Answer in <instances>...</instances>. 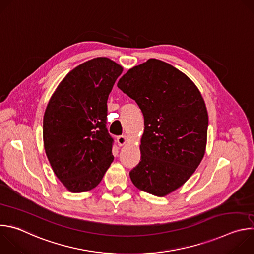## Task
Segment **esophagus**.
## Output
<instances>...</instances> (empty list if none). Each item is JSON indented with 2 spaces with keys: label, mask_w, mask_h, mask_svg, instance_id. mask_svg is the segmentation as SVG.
I'll use <instances>...</instances> for the list:
<instances>
[{
  "label": "esophagus",
  "mask_w": 254,
  "mask_h": 254,
  "mask_svg": "<svg viewBox=\"0 0 254 254\" xmlns=\"http://www.w3.org/2000/svg\"><path fill=\"white\" fill-rule=\"evenodd\" d=\"M117 141L119 143V146H124V144L127 142L126 135H119V136H117Z\"/></svg>",
  "instance_id": "34e87169"
}]
</instances>
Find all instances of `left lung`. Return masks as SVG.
I'll list each match as a JSON object with an SVG mask.
<instances>
[{
  "mask_svg": "<svg viewBox=\"0 0 254 254\" xmlns=\"http://www.w3.org/2000/svg\"><path fill=\"white\" fill-rule=\"evenodd\" d=\"M118 87L143 115L140 161L129 172L133 185L163 197L182 186L206 149L208 114L193 81L172 65L149 59L129 69Z\"/></svg>",
  "mask_w": 254,
  "mask_h": 254,
  "instance_id": "obj_1",
  "label": "left lung"
}]
</instances>
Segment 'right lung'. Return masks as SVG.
Listing matches in <instances>:
<instances>
[{
    "label": "right lung",
    "mask_w": 254,
    "mask_h": 254,
    "mask_svg": "<svg viewBox=\"0 0 254 254\" xmlns=\"http://www.w3.org/2000/svg\"><path fill=\"white\" fill-rule=\"evenodd\" d=\"M122 72L106 57L86 61L69 72L48 102L44 148L54 174L70 192L95 188L114 161L106 102Z\"/></svg>",
    "instance_id": "obj_1"
}]
</instances>
